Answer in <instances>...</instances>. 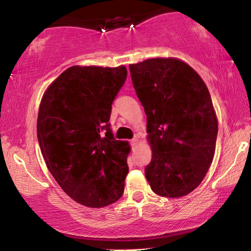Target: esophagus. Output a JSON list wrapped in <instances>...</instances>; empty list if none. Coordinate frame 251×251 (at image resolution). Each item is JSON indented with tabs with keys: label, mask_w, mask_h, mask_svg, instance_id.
I'll use <instances>...</instances> for the list:
<instances>
[{
	"label": "esophagus",
	"mask_w": 251,
	"mask_h": 251,
	"mask_svg": "<svg viewBox=\"0 0 251 251\" xmlns=\"http://www.w3.org/2000/svg\"><path fill=\"white\" fill-rule=\"evenodd\" d=\"M137 142H138L137 137H134V138H132V140H130V145H132V147L134 148L137 144Z\"/></svg>",
	"instance_id": "1"
}]
</instances>
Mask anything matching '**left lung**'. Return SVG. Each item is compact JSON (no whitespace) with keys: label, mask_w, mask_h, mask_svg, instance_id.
<instances>
[{"label":"left lung","mask_w":251,"mask_h":251,"mask_svg":"<svg viewBox=\"0 0 251 251\" xmlns=\"http://www.w3.org/2000/svg\"><path fill=\"white\" fill-rule=\"evenodd\" d=\"M129 71L152 149L145 177L156 195L185 196L203 180L215 152L218 119L208 89L177 58L147 59Z\"/></svg>","instance_id":"left-lung-1"}]
</instances>
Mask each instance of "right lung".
I'll use <instances>...</instances> for the list:
<instances>
[{"label":"right lung","instance_id":"obj_1","mask_svg":"<svg viewBox=\"0 0 251 251\" xmlns=\"http://www.w3.org/2000/svg\"><path fill=\"white\" fill-rule=\"evenodd\" d=\"M126 67L72 66L51 83L40 102L37 136L46 166L72 200L103 207L124 193L127 142L110 128L111 104Z\"/></svg>","mask_w":251,"mask_h":251}]
</instances>
